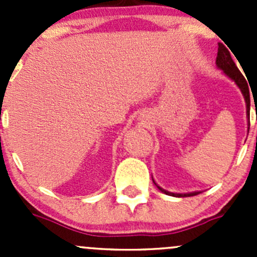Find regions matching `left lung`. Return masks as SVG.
<instances>
[{"mask_svg": "<svg viewBox=\"0 0 257 257\" xmlns=\"http://www.w3.org/2000/svg\"><path fill=\"white\" fill-rule=\"evenodd\" d=\"M230 49V48H229ZM229 49L225 47L222 43H219V48H217V57H216V67L219 69H221L224 72L225 76L229 77L232 82H235V84L239 87V89L241 90L243 95V99H245L246 103V109H247V115H248V110H250V89H248L247 82H246L245 77L241 74V72L237 68V66L235 64V62L232 61L231 54H230ZM250 125V124H248ZM154 181V180H153ZM155 185L158 186L162 193L167 194V195L170 196H175V198H184V196H194L200 194V191H193V193H186V194H180V193H172V191H168L165 189L160 188L157 183L154 181Z\"/></svg>", "mask_w": 257, "mask_h": 257, "instance_id": "8db88e82", "label": "left lung"}]
</instances>
